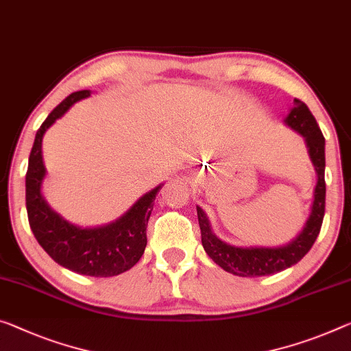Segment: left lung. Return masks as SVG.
<instances>
[{
    "label": "left lung",
    "mask_w": 351,
    "mask_h": 351,
    "mask_svg": "<svg viewBox=\"0 0 351 351\" xmlns=\"http://www.w3.org/2000/svg\"><path fill=\"white\" fill-rule=\"evenodd\" d=\"M285 123L295 132L303 134L307 152L317 172V185L314 190L311 215L303 230L290 243L278 247H239L219 240L210 228L207 215L201 207L197 208L199 228H201L202 246L208 257L215 263L237 276L256 278L268 276L282 271L298 263L314 245L320 234V228L325 217V138L315 117L312 116L306 104L295 99L293 108L285 117Z\"/></svg>",
    "instance_id": "obj_1"
}]
</instances>
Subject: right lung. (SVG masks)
<instances>
[{
    "label": "right lung",
    "mask_w": 351,
    "mask_h": 351,
    "mask_svg": "<svg viewBox=\"0 0 351 351\" xmlns=\"http://www.w3.org/2000/svg\"><path fill=\"white\" fill-rule=\"evenodd\" d=\"M90 90H77L53 110L36 133L28 172H26V212L32 234L53 261L78 274L94 278L117 276L136 265L147 245V221L161 185L133 204L119 219L100 228H80L51 210L42 196L45 166L42 160V139L56 119Z\"/></svg>",
    "instance_id": "obj_1"
}]
</instances>
